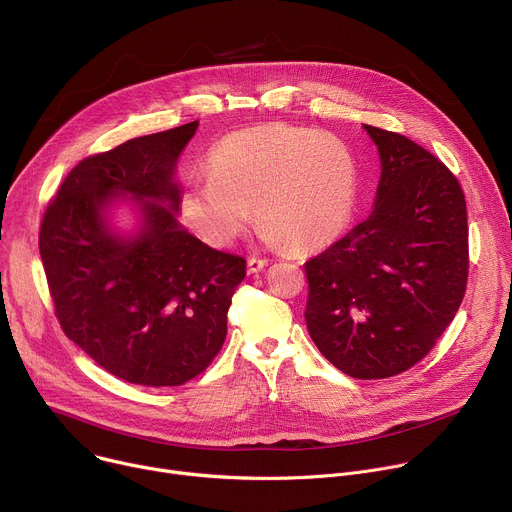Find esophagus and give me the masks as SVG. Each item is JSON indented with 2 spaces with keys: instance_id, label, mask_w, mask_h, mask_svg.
Wrapping results in <instances>:
<instances>
[{
  "instance_id": "1",
  "label": "esophagus",
  "mask_w": 512,
  "mask_h": 512,
  "mask_svg": "<svg viewBox=\"0 0 512 512\" xmlns=\"http://www.w3.org/2000/svg\"><path fill=\"white\" fill-rule=\"evenodd\" d=\"M263 267H267V259L255 257V255L247 259V271H249V273H257V271H261Z\"/></svg>"
}]
</instances>
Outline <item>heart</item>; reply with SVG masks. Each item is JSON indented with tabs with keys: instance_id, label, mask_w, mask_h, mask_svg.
<instances>
[{
	"instance_id": "1",
	"label": "heart",
	"mask_w": 512,
	"mask_h": 512,
	"mask_svg": "<svg viewBox=\"0 0 512 512\" xmlns=\"http://www.w3.org/2000/svg\"><path fill=\"white\" fill-rule=\"evenodd\" d=\"M204 178L184 186L186 223L212 247L233 245L251 204L269 243L320 251L348 229L358 202V162L334 133L265 123L218 141Z\"/></svg>"
}]
</instances>
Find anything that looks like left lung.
<instances>
[{
    "label": "left lung",
    "instance_id": "1",
    "mask_svg": "<svg viewBox=\"0 0 512 512\" xmlns=\"http://www.w3.org/2000/svg\"><path fill=\"white\" fill-rule=\"evenodd\" d=\"M381 156L375 210L306 263V322L318 350L352 379H387L427 356L468 283L464 190L409 137L364 125Z\"/></svg>",
    "mask_w": 512,
    "mask_h": 512
}]
</instances>
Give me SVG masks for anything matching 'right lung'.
Instances as JSON below:
<instances>
[{
	"instance_id": "1",
	"label": "right lung",
	"mask_w": 512,
	"mask_h": 512,
	"mask_svg": "<svg viewBox=\"0 0 512 512\" xmlns=\"http://www.w3.org/2000/svg\"><path fill=\"white\" fill-rule=\"evenodd\" d=\"M196 127L190 121L81 160L40 225L62 332L133 385L178 387L200 375L223 348L227 312L245 279V257L204 245L174 216V166ZM117 191L142 206L144 231L135 240L106 231L102 208Z\"/></svg>"
}]
</instances>
